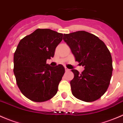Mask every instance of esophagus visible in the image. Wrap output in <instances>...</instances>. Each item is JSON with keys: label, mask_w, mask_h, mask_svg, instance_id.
I'll list each match as a JSON object with an SVG mask.
<instances>
[{"label": "esophagus", "mask_w": 123, "mask_h": 123, "mask_svg": "<svg viewBox=\"0 0 123 123\" xmlns=\"http://www.w3.org/2000/svg\"><path fill=\"white\" fill-rule=\"evenodd\" d=\"M65 71H66V72H68V71H70V69L67 68V67H65Z\"/></svg>", "instance_id": "34e87169"}]
</instances>
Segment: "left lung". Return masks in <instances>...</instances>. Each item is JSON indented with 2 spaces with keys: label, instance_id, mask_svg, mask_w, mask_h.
I'll use <instances>...</instances> for the list:
<instances>
[{
  "label": "left lung",
  "instance_id": "8db88e82",
  "mask_svg": "<svg viewBox=\"0 0 123 123\" xmlns=\"http://www.w3.org/2000/svg\"><path fill=\"white\" fill-rule=\"evenodd\" d=\"M64 37L76 61L85 67L81 74L72 70L74 78L70 83L72 94L87 102L97 100L108 89L111 78L110 52L101 40L88 32L77 31L64 34Z\"/></svg>",
  "mask_w": 123,
  "mask_h": 123
}]
</instances>
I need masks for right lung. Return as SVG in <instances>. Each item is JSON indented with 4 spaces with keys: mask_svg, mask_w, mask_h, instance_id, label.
<instances>
[{
    "mask_svg": "<svg viewBox=\"0 0 123 123\" xmlns=\"http://www.w3.org/2000/svg\"><path fill=\"white\" fill-rule=\"evenodd\" d=\"M63 34L49 29H37L21 40L14 54L13 72L24 96L37 102L56 94L65 72L61 64L51 67L46 60L54 57Z\"/></svg>",
    "mask_w": 123,
    "mask_h": 123,
    "instance_id": "right-lung-1",
    "label": "right lung"
}]
</instances>
